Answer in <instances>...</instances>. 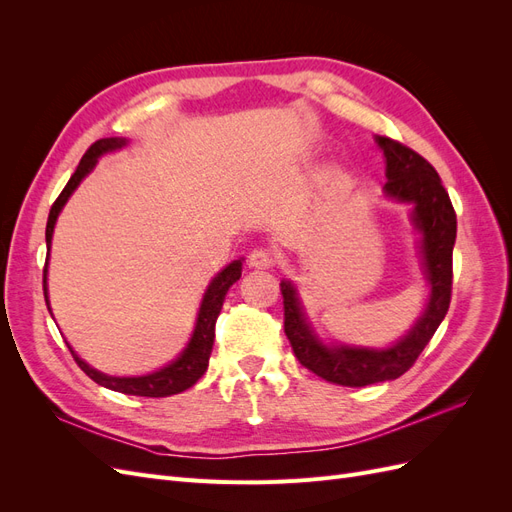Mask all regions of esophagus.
I'll return each instance as SVG.
<instances>
[{
  "mask_svg": "<svg viewBox=\"0 0 512 512\" xmlns=\"http://www.w3.org/2000/svg\"><path fill=\"white\" fill-rule=\"evenodd\" d=\"M247 262H250V267L254 269H271L273 267V252L267 250V247H256V250L250 252V256H247Z\"/></svg>",
  "mask_w": 512,
  "mask_h": 512,
  "instance_id": "obj_1",
  "label": "esophagus"
}]
</instances>
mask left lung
Wrapping results in <instances>:
<instances>
[{
  "instance_id": "left-lung-1",
  "label": "left lung",
  "mask_w": 512,
  "mask_h": 512,
  "mask_svg": "<svg viewBox=\"0 0 512 512\" xmlns=\"http://www.w3.org/2000/svg\"><path fill=\"white\" fill-rule=\"evenodd\" d=\"M386 160L384 196L412 207L410 220L418 232V254L429 282V299L414 327L393 346L365 348L324 344L307 320L297 286L282 280L284 331L299 363L316 376L342 386H367L404 376L429 344L451 305L453 247L457 215L451 198L423 156L393 138L376 136Z\"/></svg>"
}]
</instances>
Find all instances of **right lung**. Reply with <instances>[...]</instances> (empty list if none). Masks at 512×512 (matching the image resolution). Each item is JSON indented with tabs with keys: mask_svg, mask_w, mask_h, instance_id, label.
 Segmentation results:
<instances>
[{
	"mask_svg": "<svg viewBox=\"0 0 512 512\" xmlns=\"http://www.w3.org/2000/svg\"><path fill=\"white\" fill-rule=\"evenodd\" d=\"M126 145H128L126 138H100V141H96L85 151L81 164L76 166L74 175L70 177L66 188L61 190V194L57 196V200L51 207L49 222H46V247H49V254H51V241H53V230H55L57 218H59L61 209L66 207L68 198L74 194L76 188H79L81 181L91 173V170H94V166L98 164V160L104 156V153H113ZM49 254H46V267H49ZM46 267H44V301L51 312L49 288H46V273H49V269ZM241 269H243V258L232 260L230 265H226L209 282V286L203 294V301H200V307H198L196 324H194V331H192L188 346L183 348V352L177 356L175 361H170L162 369L151 371V374H145V376H108L91 365H87L68 344L74 361L79 363V367L91 380L104 386V389H111L117 393L138 395V397H168V395H177L185 389H190V386H194L198 382V378L203 376L209 367V356H211L213 339H215V320H218V316H220V309L224 305L228 288L241 277Z\"/></svg>",
	"mask_w": 512,
	"mask_h": 512,
	"instance_id": "1",
	"label": "right lung"
}]
</instances>
